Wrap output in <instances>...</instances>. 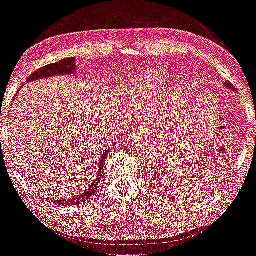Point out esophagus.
Returning <instances> with one entry per match:
<instances>
[{"mask_svg":"<svg viewBox=\"0 0 256 256\" xmlns=\"http://www.w3.org/2000/svg\"><path fill=\"white\" fill-rule=\"evenodd\" d=\"M144 134V128H140V130H138V131H136V132H134L132 134L134 141H140V138H142Z\"/></svg>","mask_w":256,"mask_h":256,"instance_id":"1","label":"esophagus"}]
</instances>
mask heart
Segmentation results:
<instances>
[{
    "instance_id": "obj_1",
    "label": "heart",
    "mask_w": 256,
    "mask_h": 256,
    "mask_svg": "<svg viewBox=\"0 0 256 256\" xmlns=\"http://www.w3.org/2000/svg\"><path fill=\"white\" fill-rule=\"evenodd\" d=\"M166 82V76L161 72H150L144 76H138L131 84V94L134 99L148 95L151 92H156Z\"/></svg>"
}]
</instances>
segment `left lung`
I'll return each instance as SVG.
<instances>
[{"mask_svg":"<svg viewBox=\"0 0 256 256\" xmlns=\"http://www.w3.org/2000/svg\"><path fill=\"white\" fill-rule=\"evenodd\" d=\"M224 86H226V89H229V90H233V92H236V89H234V86H233V85H232L230 82H224ZM160 176H161L162 177L160 178ZM162 180H164V174H162V172H161V174H160V172H158V177H157V180H156V178H154V182H152V184H157V187H158V186H161V184L164 186V183H162ZM157 180H158L159 182H161L162 183L160 184L159 182H157Z\"/></svg>","mask_w":256,"mask_h":256,"instance_id":"8db88e82","label":"left lung"}]
</instances>
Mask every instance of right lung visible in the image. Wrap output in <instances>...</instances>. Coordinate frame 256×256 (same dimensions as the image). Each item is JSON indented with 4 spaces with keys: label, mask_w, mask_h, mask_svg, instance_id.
Here are the masks:
<instances>
[{
    "label": "right lung",
    "mask_w": 256,
    "mask_h": 256,
    "mask_svg": "<svg viewBox=\"0 0 256 256\" xmlns=\"http://www.w3.org/2000/svg\"><path fill=\"white\" fill-rule=\"evenodd\" d=\"M76 58H64L62 60L56 62V63L48 64V66H43V68L36 70L30 78L27 79V82H36V80L50 78V76H72L76 73ZM20 88L18 89V92ZM108 156H109V148L104 150V154L100 156L99 161L95 162L94 164V171L92 172V177H90L89 182L85 183L82 188L76 190V193L72 194L70 197H64V198H53L52 203L58 206H78L82 204V202H86L88 200H92V194L98 190L99 183L102 178V172H104L105 161H106Z\"/></svg>",
    "instance_id": "right-lung-1"
}]
</instances>
